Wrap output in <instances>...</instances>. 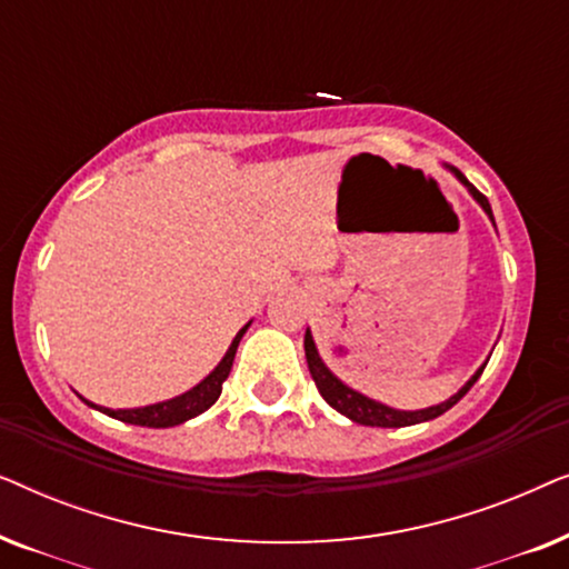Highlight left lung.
<instances>
[{"label":"left lung","instance_id":"1","mask_svg":"<svg viewBox=\"0 0 569 569\" xmlns=\"http://www.w3.org/2000/svg\"><path fill=\"white\" fill-rule=\"evenodd\" d=\"M446 168L458 178V181L466 186V189H469L473 201H477V204L485 209L487 217L495 224L492 207H489L485 193H479L477 189H473V183H469V178H466L458 168H453V166H446ZM306 360H308L310 376H313L318 391H321L326 403L337 409L339 415H345L347 419H352V422L365 425V427H409V425H419V422H430V419L446 415L450 407H456V403L461 401L466 393H469V388L477 383L479 376L487 368V362L481 365V368L473 372V376L466 380V383L458 388V393L450 396V399L435 403V407H427V409L403 411V409H393V407H388V403H380L376 399H370V396H365L360 391H355V388H349L345 380H339L337 376H333V372L329 370V365H326L321 360V355H318V347H316L313 333H310V329L306 331Z\"/></svg>","mask_w":569,"mask_h":569}]
</instances>
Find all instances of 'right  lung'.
<instances>
[{
	"label": "right lung",
	"mask_w": 569,
	"mask_h": 569,
	"mask_svg": "<svg viewBox=\"0 0 569 569\" xmlns=\"http://www.w3.org/2000/svg\"><path fill=\"white\" fill-rule=\"evenodd\" d=\"M248 321L243 329L236 333V339H232V345L228 347V352L220 362H217V368L209 372L204 380H199L197 386L189 388V391L176 396V399H168V401H158V403H150V407H137V409H108V407H98V403H92L80 396V399L88 403V407L103 411V415L119 419V422H129V425H139V427H154V430H160V427H176V425H183L189 422V419L199 417L201 411H207L212 403L220 399L222 393V383L228 380L230 376V368H232V360H236V352H238V345L240 339H243V333L248 331Z\"/></svg>",
	"instance_id": "obj_1"
}]
</instances>
